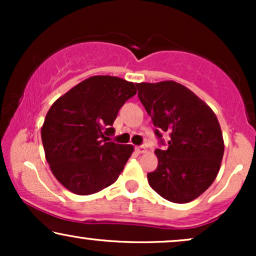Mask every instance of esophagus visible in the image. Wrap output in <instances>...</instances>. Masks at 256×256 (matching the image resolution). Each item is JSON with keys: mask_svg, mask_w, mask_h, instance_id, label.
Here are the masks:
<instances>
[{"mask_svg": "<svg viewBox=\"0 0 256 256\" xmlns=\"http://www.w3.org/2000/svg\"><path fill=\"white\" fill-rule=\"evenodd\" d=\"M136 152H138V154H143V152H146V146H136Z\"/></svg>", "mask_w": 256, "mask_h": 256, "instance_id": "34e87169", "label": "esophagus"}]
</instances>
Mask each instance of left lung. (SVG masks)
Here are the masks:
<instances>
[{"label": "left lung", "instance_id": "1", "mask_svg": "<svg viewBox=\"0 0 256 256\" xmlns=\"http://www.w3.org/2000/svg\"><path fill=\"white\" fill-rule=\"evenodd\" d=\"M136 86L156 128L155 134L170 136L168 148L155 150L158 164L148 173L149 185L174 204L198 198L212 185L222 165L224 140L218 118L192 90L173 80Z\"/></svg>", "mask_w": 256, "mask_h": 256}]
</instances>
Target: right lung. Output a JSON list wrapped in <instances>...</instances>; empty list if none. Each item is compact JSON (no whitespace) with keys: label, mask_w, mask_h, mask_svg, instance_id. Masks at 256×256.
<instances>
[{"label":"right lung","mask_w":256,"mask_h":256,"mask_svg":"<svg viewBox=\"0 0 256 256\" xmlns=\"http://www.w3.org/2000/svg\"><path fill=\"white\" fill-rule=\"evenodd\" d=\"M136 84L94 76L52 104L40 136L54 177L77 195L101 192L116 180L134 146L110 142L118 112L136 95Z\"/></svg>","instance_id":"obj_1"}]
</instances>
